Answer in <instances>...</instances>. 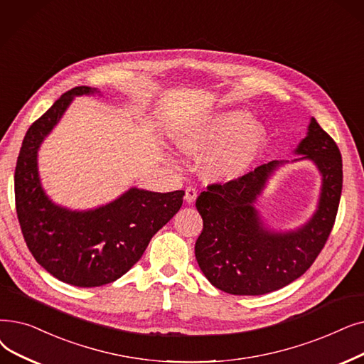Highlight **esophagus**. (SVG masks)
<instances>
[{
	"mask_svg": "<svg viewBox=\"0 0 364 364\" xmlns=\"http://www.w3.org/2000/svg\"><path fill=\"white\" fill-rule=\"evenodd\" d=\"M198 198V191L195 187H187L186 188V195H184V199L187 203H193Z\"/></svg>",
	"mask_w": 364,
	"mask_h": 364,
	"instance_id": "obj_1",
	"label": "esophagus"
}]
</instances>
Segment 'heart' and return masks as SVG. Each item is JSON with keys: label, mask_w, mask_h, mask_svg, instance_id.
<instances>
[{"label": "heart", "mask_w": 364, "mask_h": 364, "mask_svg": "<svg viewBox=\"0 0 364 364\" xmlns=\"http://www.w3.org/2000/svg\"><path fill=\"white\" fill-rule=\"evenodd\" d=\"M247 119L241 109L218 113L213 119L186 126L176 135V143L181 151L193 156L221 144L205 162V176L215 181L238 180L255 166L264 144L262 124Z\"/></svg>", "instance_id": "1"}]
</instances>
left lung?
Listing matches in <instances>:
<instances>
[{"label":"left lung","mask_w":364,"mask_h":364,"mask_svg":"<svg viewBox=\"0 0 364 364\" xmlns=\"http://www.w3.org/2000/svg\"><path fill=\"white\" fill-rule=\"evenodd\" d=\"M321 173L317 211L296 230L266 229L255 202L274 171L284 162L263 164L244 177L207 187L196 199L203 229L195 256L203 275L221 291L240 296L266 294L302 277L321 252L333 229L342 193V156L314 117L294 150Z\"/></svg>","instance_id":"8db88e82"}]
</instances>
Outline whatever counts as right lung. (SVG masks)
<instances>
[{"instance_id": "right-lung-1", "label": "right lung", "mask_w": 364, "mask_h": 364, "mask_svg": "<svg viewBox=\"0 0 364 364\" xmlns=\"http://www.w3.org/2000/svg\"><path fill=\"white\" fill-rule=\"evenodd\" d=\"M95 92L89 86L65 92L31 124L14 171L16 213L31 255L55 278L77 287H100L128 272L153 235L178 213L184 196L183 191L157 193L132 187L102 207L71 211L44 193L37 168L43 139L74 97Z\"/></svg>"}]
</instances>
